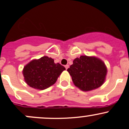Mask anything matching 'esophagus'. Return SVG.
Returning a JSON list of instances; mask_svg holds the SVG:
<instances>
[{
	"mask_svg": "<svg viewBox=\"0 0 129 129\" xmlns=\"http://www.w3.org/2000/svg\"><path fill=\"white\" fill-rule=\"evenodd\" d=\"M65 68H66V70H67V69L68 68H69V65L68 64H66V65H65Z\"/></svg>",
	"mask_w": 129,
	"mask_h": 129,
	"instance_id": "obj_1",
	"label": "esophagus"
}]
</instances>
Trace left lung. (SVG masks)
<instances>
[{"instance_id":"1","label":"left lung","mask_w":129,"mask_h":129,"mask_svg":"<svg viewBox=\"0 0 129 129\" xmlns=\"http://www.w3.org/2000/svg\"><path fill=\"white\" fill-rule=\"evenodd\" d=\"M67 70L73 83L83 91H90L104 83L107 68L102 61L95 57L81 56L76 58Z\"/></svg>"}]
</instances>
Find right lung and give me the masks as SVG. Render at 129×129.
<instances>
[{"instance_id": "right-lung-1", "label": "right lung", "mask_w": 129, "mask_h": 129, "mask_svg": "<svg viewBox=\"0 0 129 129\" xmlns=\"http://www.w3.org/2000/svg\"><path fill=\"white\" fill-rule=\"evenodd\" d=\"M65 70L59 63H54L51 58L43 56L25 65L22 73L25 81L29 86L44 90L55 83L58 76Z\"/></svg>"}]
</instances>
